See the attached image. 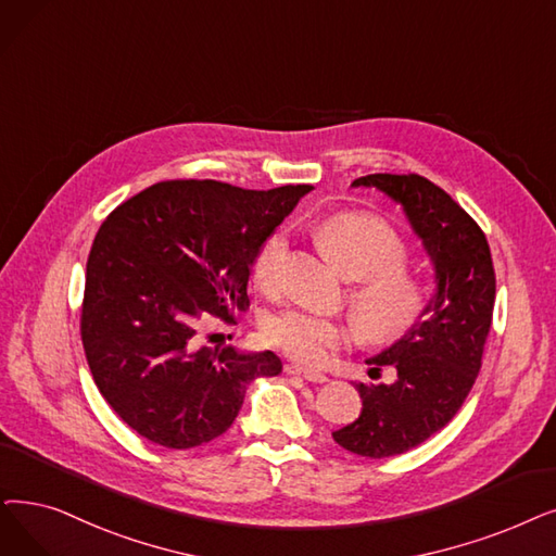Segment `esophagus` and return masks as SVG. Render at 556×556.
Segmentation results:
<instances>
[{"label":"esophagus","instance_id":"34e87169","mask_svg":"<svg viewBox=\"0 0 556 556\" xmlns=\"http://www.w3.org/2000/svg\"><path fill=\"white\" fill-rule=\"evenodd\" d=\"M283 370H286V375L302 377V379H306V381H311V383H323V381H327V377H325L323 372H311V370H304V368H300V366H286Z\"/></svg>","mask_w":556,"mask_h":556}]
</instances>
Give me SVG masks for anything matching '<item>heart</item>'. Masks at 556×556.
<instances>
[{
    "label": "heart",
    "mask_w": 556,
    "mask_h": 556,
    "mask_svg": "<svg viewBox=\"0 0 556 556\" xmlns=\"http://www.w3.org/2000/svg\"><path fill=\"white\" fill-rule=\"evenodd\" d=\"M320 245L350 279H358L352 293L354 316L370 341H395L412 329L425 311L422 286L404 273L406 245L400 233L368 213H336L316 229ZM291 252L286 229L273 231L258 245L252 275L263 291H277ZM268 343L302 366L320 368L329 356L352 343L348 323L306 308H283L263 325Z\"/></svg>",
    "instance_id": "1"
}]
</instances>
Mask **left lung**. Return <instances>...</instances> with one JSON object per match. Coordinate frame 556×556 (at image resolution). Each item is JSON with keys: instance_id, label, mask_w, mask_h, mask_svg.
<instances>
[{"instance_id": "obj_1", "label": "left lung", "mask_w": 556, "mask_h": 556, "mask_svg": "<svg viewBox=\"0 0 556 556\" xmlns=\"http://www.w3.org/2000/svg\"><path fill=\"white\" fill-rule=\"evenodd\" d=\"M352 186H375L404 206L437 273V293L420 320L368 358L372 370L393 366L397 379L356 383L364 412L331 433L354 454L386 458L425 443L466 402L493 323L495 268L486 233L427 177L366 175Z\"/></svg>"}]
</instances>
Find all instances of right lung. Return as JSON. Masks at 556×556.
<instances>
[{"label": "right lung", "instance_id": "1", "mask_svg": "<svg viewBox=\"0 0 556 556\" xmlns=\"http://www.w3.org/2000/svg\"><path fill=\"white\" fill-rule=\"evenodd\" d=\"M308 190L167 179L106 215L86 263L81 343L102 397L142 439L170 450L218 439L248 383L281 372L277 354L211 350L198 329L250 308L254 254Z\"/></svg>", "mask_w": 556, "mask_h": 556}]
</instances>
